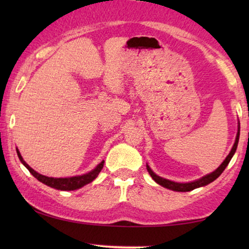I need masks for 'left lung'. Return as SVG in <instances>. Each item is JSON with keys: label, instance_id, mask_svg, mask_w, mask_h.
<instances>
[{"label": "left lung", "instance_id": "1", "mask_svg": "<svg viewBox=\"0 0 249 249\" xmlns=\"http://www.w3.org/2000/svg\"><path fill=\"white\" fill-rule=\"evenodd\" d=\"M239 128H241V126H239V121H238V129H237V134H236V138H235V142L233 147H231V149L230 151V154L226 156V158L224 161H223L220 167L217 168L216 170H214L213 172H211L209 175H205L202 177V178L195 180V181H190V182H176V181H171V180H168L162 178V177H159L158 175H156L155 172L150 169V167L147 165L146 163V168H147V171L149 172V175L151 178L154 179L155 182H157L159 185H161L163 188H167L169 189V190L172 191H178V192H187V191H191V190H195L196 188H200V187H204V185H208L209 183L213 182L214 180L217 179L218 177L221 176V174L223 171L225 170V168L229 165L231 157H233L236 149H237V145H238V141H239Z\"/></svg>", "mask_w": 249, "mask_h": 249}]
</instances>
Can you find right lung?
I'll return each mask as SVG.
<instances>
[{"label":"right lung","mask_w":249,"mask_h":249,"mask_svg":"<svg viewBox=\"0 0 249 249\" xmlns=\"http://www.w3.org/2000/svg\"><path fill=\"white\" fill-rule=\"evenodd\" d=\"M16 153H18V158L20 160V162L27 168L28 171L35 177V178L43 182L44 184L48 185L50 188L57 189V190H62V191H72V190H77V189H80L84 187V185L90 183L93 181L96 177L99 176L100 171L102 170V168L104 166V160H102L98 166H96L93 170H91L87 174L81 175V176H74V177H69V178H53V177H47L44 175H40L38 172L35 171L33 168L29 167L25 160L23 159L22 155H20L19 150L16 148Z\"/></svg>","instance_id":"obj_1"}]
</instances>
